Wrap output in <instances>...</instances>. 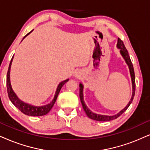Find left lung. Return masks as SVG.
Returning a JSON list of instances; mask_svg holds the SVG:
<instances>
[{
    "mask_svg": "<svg viewBox=\"0 0 150 150\" xmlns=\"http://www.w3.org/2000/svg\"><path fill=\"white\" fill-rule=\"evenodd\" d=\"M117 48L120 49V53L122 54L123 57H124L125 59L127 64V65L129 66V71H130V74H131V77H132V86H133V93H132V98H131V100L129 102V104L127 105V107L125 108H124L122 111H120L117 114L114 115H111V116H109V115H98V114H96V113L91 112V111L89 110L86 105L84 104V99H83V85L80 84H79V98H80V100H81V103L82 105L83 109H84V111L86 113V114L87 115L89 118L93 119L94 120H97V121H110L114 120V119H116L117 117H118L120 115H122L125 111L127 109V108L129 107V105H131L132 101H133L134 95H135V91H136V82H135V74H134V67H133V64L132 63V61H131L129 55L128 51L127 50L125 46L124 43L123 41L121 40L120 38H118L117 39Z\"/></svg>",
    "mask_w": 150,
    "mask_h": 150,
    "instance_id": "obj_1",
    "label": "left lung"
}]
</instances>
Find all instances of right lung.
<instances>
[{
	"mask_svg": "<svg viewBox=\"0 0 150 150\" xmlns=\"http://www.w3.org/2000/svg\"><path fill=\"white\" fill-rule=\"evenodd\" d=\"M31 32H33V30H32ZM31 32H30V33H31ZM30 33H28L27 35L25 36L24 38L27 35H29ZM13 57L12 59H11L10 64H9V66L8 68V71H7V81H6L7 90V93H8L9 100H10V101L12 102L13 105H14L17 109H19L22 113H23L25 115H31V116H41V115H44L45 114H47V113L50 111L53 106H54V103H55L57 98V96L59 93L62 87L63 86V85L65 84L66 82H67V81H69V79H66V80H64L63 81H62L61 83H59L57 88V91L55 93V96H54V99H53L52 101L51 102L50 104H48V105L43 106V107H34V106L30 105H28V104L24 103V102L21 101V100L17 98L16 94H15L14 92L13 91L12 86H11L10 79H9V73H10V67H11V64H12Z\"/></svg>",
	"mask_w": 150,
	"mask_h": 150,
	"instance_id": "right-lung-1",
	"label": "right lung"
}]
</instances>
